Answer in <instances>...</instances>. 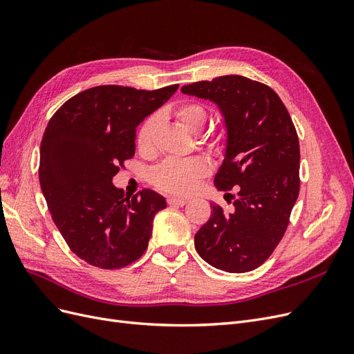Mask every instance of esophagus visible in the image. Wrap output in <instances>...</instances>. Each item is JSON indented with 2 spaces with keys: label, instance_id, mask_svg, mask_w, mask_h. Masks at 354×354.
Here are the masks:
<instances>
[{
  "label": "esophagus",
  "instance_id": "34e87169",
  "mask_svg": "<svg viewBox=\"0 0 354 354\" xmlns=\"http://www.w3.org/2000/svg\"><path fill=\"white\" fill-rule=\"evenodd\" d=\"M167 202H168V205H171V207H183V205H186L187 201L183 199V198H168Z\"/></svg>",
  "mask_w": 354,
  "mask_h": 354
}]
</instances>
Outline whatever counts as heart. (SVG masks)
Here are the masks:
<instances>
[{"label": "heart", "mask_w": 354, "mask_h": 354, "mask_svg": "<svg viewBox=\"0 0 354 354\" xmlns=\"http://www.w3.org/2000/svg\"><path fill=\"white\" fill-rule=\"evenodd\" d=\"M177 122L192 134H201L209 122L208 111L198 102H183L174 109ZM158 116H151L142 124L137 133V149L142 153L152 152L153 137L158 128ZM209 173V167L203 159H167L152 169L151 181L153 186L169 194L186 195L198 186V181Z\"/></svg>", "instance_id": "b5f03b06"}]
</instances>
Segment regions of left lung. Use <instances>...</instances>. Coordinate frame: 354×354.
Segmentation results:
<instances>
[{
    "mask_svg": "<svg viewBox=\"0 0 354 354\" xmlns=\"http://www.w3.org/2000/svg\"><path fill=\"white\" fill-rule=\"evenodd\" d=\"M181 93L220 108L227 145L214 185L223 192L234 186L238 190L230 212L211 203V217L195 234V248L216 269L251 272L279 245L298 198L299 143L294 122L269 85L241 75L189 84Z\"/></svg>",
    "mask_w": 354,
    "mask_h": 354,
    "instance_id": "obj_1",
    "label": "left lung"
}]
</instances>
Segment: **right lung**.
Returning <instances> with one entry per match:
<instances>
[{
    "label": "right lung",
    "mask_w": 354,
    "mask_h": 354,
    "mask_svg": "<svg viewBox=\"0 0 354 354\" xmlns=\"http://www.w3.org/2000/svg\"><path fill=\"white\" fill-rule=\"evenodd\" d=\"M178 84L147 91L99 85L73 95L51 116L39 149V185L63 239L81 260L121 269L140 259L164 196L133 198L112 185L136 152V127L160 108Z\"/></svg>",
    "instance_id": "add662e5"
}]
</instances>
